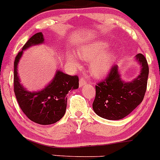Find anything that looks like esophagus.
Segmentation results:
<instances>
[{"instance_id":"obj_1","label":"esophagus","mask_w":160,"mask_h":160,"mask_svg":"<svg viewBox=\"0 0 160 160\" xmlns=\"http://www.w3.org/2000/svg\"><path fill=\"white\" fill-rule=\"evenodd\" d=\"M86 81H85L84 78H80L79 79V87H82L84 85H86Z\"/></svg>"}]
</instances>
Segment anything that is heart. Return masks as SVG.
I'll list each match as a JSON object with an SVG mask.
<instances>
[{"label":"heart","mask_w":160,"mask_h":160,"mask_svg":"<svg viewBox=\"0 0 160 160\" xmlns=\"http://www.w3.org/2000/svg\"><path fill=\"white\" fill-rule=\"evenodd\" d=\"M109 44L105 41H98L91 44L81 46L77 51V55L82 61L90 62L89 72L93 77L101 78L110 72L115 62V53L108 50ZM67 60L76 68H79L81 63L78 58L73 54L68 53Z\"/></svg>","instance_id":"heart-1"}]
</instances>
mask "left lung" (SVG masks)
<instances>
[{
	"instance_id": "obj_1",
	"label": "left lung",
	"mask_w": 160,
	"mask_h": 160,
	"mask_svg": "<svg viewBox=\"0 0 160 160\" xmlns=\"http://www.w3.org/2000/svg\"><path fill=\"white\" fill-rule=\"evenodd\" d=\"M135 59L140 65V73L131 82L122 79L118 65H114L104 81L95 85L94 112L102 118L118 120L130 114L144 98L147 86L149 66L142 54Z\"/></svg>"
}]
</instances>
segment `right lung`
Wrapping results in <instances>:
<instances>
[{
  "label": "right lung",
  "instance_id": "obj_1",
  "mask_svg": "<svg viewBox=\"0 0 160 160\" xmlns=\"http://www.w3.org/2000/svg\"><path fill=\"white\" fill-rule=\"evenodd\" d=\"M42 32L34 34L18 52L14 63V91L20 108L29 119L40 125L57 122L65 115L67 106V94L78 88L76 75H67L57 70L53 79L43 89L31 92L21 83L18 66L24 51L31 46L43 44Z\"/></svg>",
  "mask_w": 160,
  "mask_h": 160
}]
</instances>
